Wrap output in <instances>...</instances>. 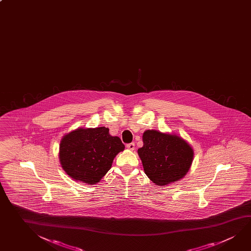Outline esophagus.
Instances as JSON below:
<instances>
[{
	"instance_id": "1",
	"label": "esophagus",
	"mask_w": 251,
	"mask_h": 251,
	"mask_svg": "<svg viewBox=\"0 0 251 251\" xmlns=\"http://www.w3.org/2000/svg\"><path fill=\"white\" fill-rule=\"evenodd\" d=\"M126 147H127V149L130 150V151H134V150H135V144H134V143L127 144V145H126Z\"/></svg>"
}]
</instances>
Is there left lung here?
Instances as JSON below:
<instances>
[{
	"label": "left lung",
	"instance_id": "obj_1",
	"mask_svg": "<svg viewBox=\"0 0 251 251\" xmlns=\"http://www.w3.org/2000/svg\"><path fill=\"white\" fill-rule=\"evenodd\" d=\"M137 150L145 175L155 185L165 186L182 179L192 165L194 150L176 134L148 129Z\"/></svg>",
	"mask_w": 251,
	"mask_h": 251
}]
</instances>
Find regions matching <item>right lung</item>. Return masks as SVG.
I'll list each match as a JSON object with an SVG mask.
<instances>
[{
  "label": "right lung",
  "mask_w": 251,
  "mask_h": 251,
  "mask_svg": "<svg viewBox=\"0 0 251 251\" xmlns=\"http://www.w3.org/2000/svg\"><path fill=\"white\" fill-rule=\"evenodd\" d=\"M124 148L120 137L111 136L108 127H78L62 136L59 158L62 169L73 180L93 185L105 176Z\"/></svg>",
  "instance_id": "obj_1"
}]
</instances>
